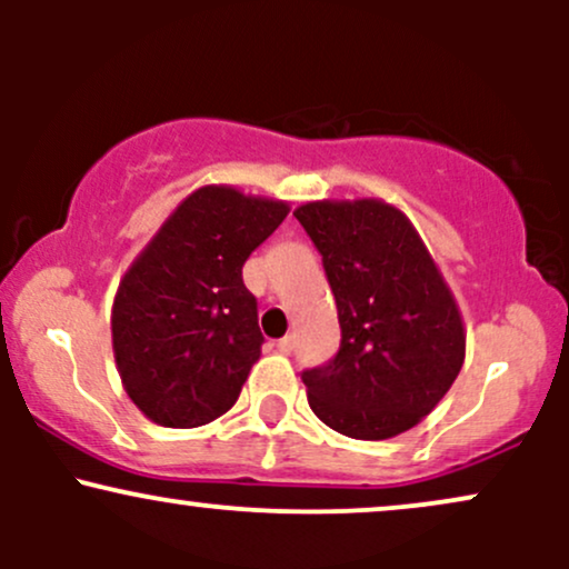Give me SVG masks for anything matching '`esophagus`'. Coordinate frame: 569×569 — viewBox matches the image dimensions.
<instances>
[{
	"label": "esophagus",
	"instance_id": "34e87169",
	"mask_svg": "<svg viewBox=\"0 0 569 569\" xmlns=\"http://www.w3.org/2000/svg\"><path fill=\"white\" fill-rule=\"evenodd\" d=\"M293 345H297V339H293V335L278 339V350L283 352V356H289V352L293 350Z\"/></svg>",
	"mask_w": 569,
	"mask_h": 569
}]
</instances>
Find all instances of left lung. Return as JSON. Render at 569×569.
Returning <instances> with one entry per match:
<instances>
[{
	"label": "left lung",
	"instance_id": "1",
	"mask_svg": "<svg viewBox=\"0 0 569 569\" xmlns=\"http://www.w3.org/2000/svg\"><path fill=\"white\" fill-rule=\"evenodd\" d=\"M293 217L323 257L342 329L337 356L302 371L310 409L350 439H393L433 411L466 361L452 291L396 206L318 200Z\"/></svg>",
	"mask_w": 569,
	"mask_h": 569
}]
</instances>
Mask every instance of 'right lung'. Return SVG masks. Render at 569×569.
<instances>
[{
    "label": "right lung",
    "instance_id": "obj_1",
    "mask_svg": "<svg viewBox=\"0 0 569 569\" xmlns=\"http://www.w3.org/2000/svg\"><path fill=\"white\" fill-rule=\"evenodd\" d=\"M286 213L283 200L200 187L128 267L112 348L122 388L152 422L198 428L238 401L264 342L243 264Z\"/></svg>",
    "mask_w": 569,
    "mask_h": 569
}]
</instances>
